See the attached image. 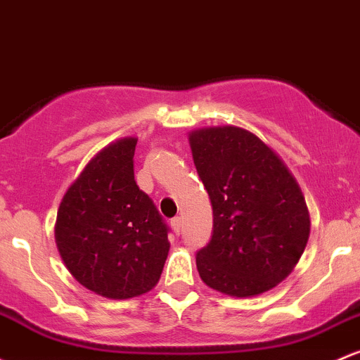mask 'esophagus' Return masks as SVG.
<instances>
[{
    "instance_id": "34e87169",
    "label": "esophagus",
    "mask_w": 360,
    "mask_h": 360,
    "mask_svg": "<svg viewBox=\"0 0 360 360\" xmlns=\"http://www.w3.org/2000/svg\"><path fill=\"white\" fill-rule=\"evenodd\" d=\"M171 227H172L174 234L179 236L181 232H183V219H181V217H174V219L171 220Z\"/></svg>"
}]
</instances>
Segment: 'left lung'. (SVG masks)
I'll return each instance as SVG.
<instances>
[{"label": "left lung", "instance_id": "8db88e82", "mask_svg": "<svg viewBox=\"0 0 360 360\" xmlns=\"http://www.w3.org/2000/svg\"><path fill=\"white\" fill-rule=\"evenodd\" d=\"M196 171L212 201V238L196 252L201 280L236 297L274 289L309 238L301 188L278 155L236 126L189 135Z\"/></svg>", "mask_w": 360, "mask_h": 360}]
</instances>
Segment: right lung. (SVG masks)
Masks as SVG:
<instances>
[{
	"label": "right lung",
	"mask_w": 360,
	"mask_h": 360,
	"mask_svg": "<svg viewBox=\"0 0 360 360\" xmlns=\"http://www.w3.org/2000/svg\"><path fill=\"white\" fill-rule=\"evenodd\" d=\"M136 138L97 153L66 191L56 243L71 275L109 299L145 294L159 282L169 227L135 181Z\"/></svg>",
	"instance_id": "1"
}]
</instances>
